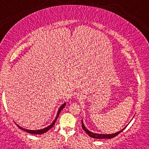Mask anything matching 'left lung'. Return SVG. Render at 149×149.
<instances>
[{
  "label": "left lung",
  "instance_id": "obj_1",
  "mask_svg": "<svg viewBox=\"0 0 149 149\" xmlns=\"http://www.w3.org/2000/svg\"><path fill=\"white\" fill-rule=\"evenodd\" d=\"M81 125H82V128H83V130L86 132V133H87V135H89V136H90L91 138H97V139H105V138H106V139H111V138H114V137H116V135H119V134L121 132H122V131L124 130V129H125V128H124V129H122V130L119 131V132H116V133L105 134H105H97V133H94V132H90V131L88 130L85 127L82 121H81Z\"/></svg>",
  "mask_w": 149,
  "mask_h": 149
}]
</instances>
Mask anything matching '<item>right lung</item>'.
I'll return each instance as SVG.
<instances>
[{
	"label": "right lung",
	"mask_w": 149,
	"mask_h": 149,
	"mask_svg": "<svg viewBox=\"0 0 149 149\" xmlns=\"http://www.w3.org/2000/svg\"><path fill=\"white\" fill-rule=\"evenodd\" d=\"M65 104H66V103H65H65H64V104H63V105H62L61 106H60V108H59L58 111H57V116H56V118H55V119H54V122H53L52 123L51 125H49V126L47 127L44 128V129H41V130H30L24 129V128L21 127H19V125H17V126H18V127L19 128V129L25 131V132H28V133H30V134H34V135H40V134L45 133L46 132H47V131H48L49 130V129H51V128L53 126H54V124H55V122H56V120H57V118H58V116H59V114H60V112H61V111H62V110L63 109V108H64V107L65 106Z\"/></svg>",
	"instance_id": "add662e5"
}]
</instances>
